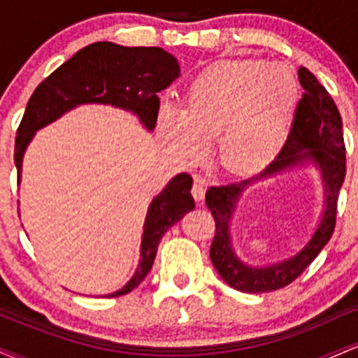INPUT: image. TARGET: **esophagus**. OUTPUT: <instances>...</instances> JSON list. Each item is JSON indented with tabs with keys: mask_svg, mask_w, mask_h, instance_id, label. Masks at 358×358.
Instances as JSON below:
<instances>
[{
	"mask_svg": "<svg viewBox=\"0 0 358 358\" xmlns=\"http://www.w3.org/2000/svg\"><path fill=\"white\" fill-rule=\"evenodd\" d=\"M192 195L196 202H202L205 196V180L203 178H195V183L192 187Z\"/></svg>",
	"mask_w": 358,
	"mask_h": 358,
	"instance_id": "obj_1",
	"label": "esophagus"
}]
</instances>
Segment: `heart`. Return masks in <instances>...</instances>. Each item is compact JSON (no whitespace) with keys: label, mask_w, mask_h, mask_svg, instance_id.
<instances>
[{"label":"heart","mask_w":358,"mask_h":358,"mask_svg":"<svg viewBox=\"0 0 358 358\" xmlns=\"http://www.w3.org/2000/svg\"><path fill=\"white\" fill-rule=\"evenodd\" d=\"M299 104V85L285 65L256 59L212 64L193 79L185 109L165 104L158 127L188 162L202 159L219 134V155L232 171L268 165L289 138Z\"/></svg>","instance_id":"1"}]
</instances>
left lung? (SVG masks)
Here are the masks:
<instances>
[{
    "label": "left lung",
    "mask_w": 358,
    "mask_h": 358,
    "mask_svg": "<svg viewBox=\"0 0 358 358\" xmlns=\"http://www.w3.org/2000/svg\"><path fill=\"white\" fill-rule=\"evenodd\" d=\"M298 79L305 94L298 104L289 138L276 158L252 178L210 187L205 193V203L215 220V237L210 245L212 264L229 286L242 293H268L293 282L322 252L335 231L336 200L347 171L342 117L330 94L308 69L299 67ZM306 162L319 168L325 188V210L314 236L305 248L285 262L268 266L245 265L233 250L230 236L231 217L241 193L259 179Z\"/></svg>",
    "instance_id": "1"
}]
</instances>
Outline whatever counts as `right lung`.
<instances>
[{"label":"right lung","mask_w":358,"mask_h":358,"mask_svg":"<svg viewBox=\"0 0 358 358\" xmlns=\"http://www.w3.org/2000/svg\"><path fill=\"white\" fill-rule=\"evenodd\" d=\"M180 76L178 60L159 47H122L96 42L62 64L31 94L16 131L15 165L22 180L23 156L35 133L84 104L113 106L133 113L148 131H153L159 110L158 92ZM193 180L180 173L151 200L141 237L139 262L133 278L121 289L106 294L122 296L138 287L153 268L162 237L185 213L195 208Z\"/></svg>","instance_id":"add662e5"}]
</instances>
